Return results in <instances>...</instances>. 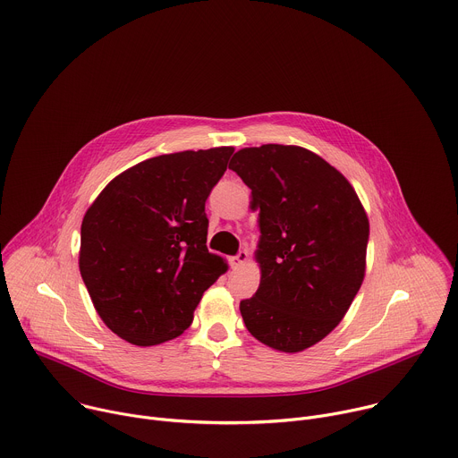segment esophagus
<instances>
[{"mask_svg":"<svg viewBox=\"0 0 458 458\" xmlns=\"http://www.w3.org/2000/svg\"><path fill=\"white\" fill-rule=\"evenodd\" d=\"M246 260H248V250H239L237 255L230 257V267H232V268H237V267H241L242 263H246Z\"/></svg>","mask_w":458,"mask_h":458,"instance_id":"esophagus-1","label":"esophagus"}]
</instances>
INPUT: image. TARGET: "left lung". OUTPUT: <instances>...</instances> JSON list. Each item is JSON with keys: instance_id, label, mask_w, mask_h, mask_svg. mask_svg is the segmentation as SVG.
Wrapping results in <instances>:
<instances>
[{"instance_id": "8db88e82", "label": "left lung", "mask_w": 458, "mask_h": 458, "mask_svg": "<svg viewBox=\"0 0 458 458\" xmlns=\"http://www.w3.org/2000/svg\"><path fill=\"white\" fill-rule=\"evenodd\" d=\"M230 168L259 208L260 284L239 310L263 344L295 353L328 335L366 270L369 223L348 179L301 147L242 148Z\"/></svg>"}]
</instances>
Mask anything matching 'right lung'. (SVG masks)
Listing matches in <instances>:
<instances>
[{
  "mask_svg": "<svg viewBox=\"0 0 458 458\" xmlns=\"http://www.w3.org/2000/svg\"><path fill=\"white\" fill-rule=\"evenodd\" d=\"M232 154L221 147L147 159L112 179L87 210L80 272L121 339L154 346L181 335L226 272L207 248L205 203Z\"/></svg>",
  "mask_w": 458,
  "mask_h": 458,
  "instance_id": "1",
  "label": "right lung"
}]
</instances>
